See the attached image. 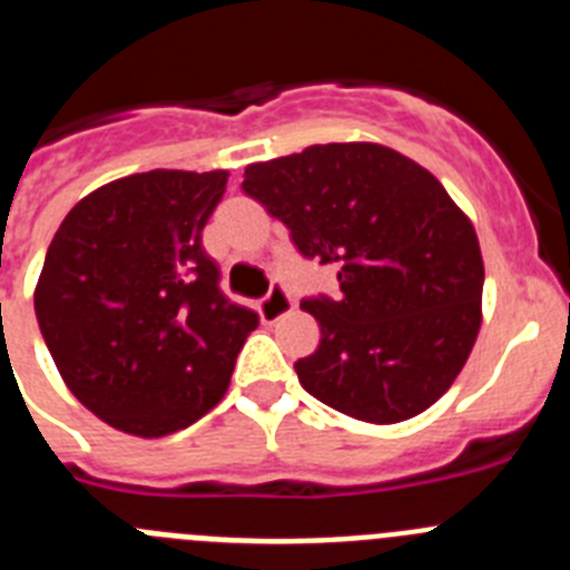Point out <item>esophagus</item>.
<instances>
[{
	"instance_id": "obj_1",
	"label": "esophagus",
	"mask_w": 570,
	"mask_h": 570,
	"mask_svg": "<svg viewBox=\"0 0 570 570\" xmlns=\"http://www.w3.org/2000/svg\"><path fill=\"white\" fill-rule=\"evenodd\" d=\"M294 308V302H291L288 291L282 288V285H271L268 296L259 302V320L265 322V325H274L276 320H282V316L288 314V311Z\"/></svg>"
}]
</instances>
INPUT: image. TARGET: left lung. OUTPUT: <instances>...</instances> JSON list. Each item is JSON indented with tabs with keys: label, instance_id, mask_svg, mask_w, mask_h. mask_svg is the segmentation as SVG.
<instances>
[{
	"label": "left lung",
	"instance_id": "1",
	"mask_svg": "<svg viewBox=\"0 0 570 570\" xmlns=\"http://www.w3.org/2000/svg\"><path fill=\"white\" fill-rule=\"evenodd\" d=\"M245 194L302 256L336 265L340 294L305 299L320 347L302 387L374 425L411 420L454 385L482 325L476 230L431 170L376 142L311 145L245 168Z\"/></svg>",
	"mask_w": 570,
	"mask_h": 570
}]
</instances>
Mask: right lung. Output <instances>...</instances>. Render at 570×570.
I'll return each instance as SVG.
<instances>
[{"instance_id":"right-lung-1","label":"right lung","mask_w":570,"mask_h":570,"mask_svg":"<svg viewBox=\"0 0 570 570\" xmlns=\"http://www.w3.org/2000/svg\"><path fill=\"white\" fill-rule=\"evenodd\" d=\"M228 170H148L79 199L33 291L65 385L116 431L156 440L194 425L230 385L259 316L219 291L203 228Z\"/></svg>"}]
</instances>
